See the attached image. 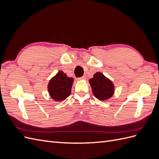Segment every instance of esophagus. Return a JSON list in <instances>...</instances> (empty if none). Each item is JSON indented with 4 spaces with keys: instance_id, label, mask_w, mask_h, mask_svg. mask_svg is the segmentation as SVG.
Instances as JSON below:
<instances>
[{
    "instance_id": "1",
    "label": "esophagus",
    "mask_w": 159,
    "mask_h": 159,
    "mask_svg": "<svg viewBox=\"0 0 159 159\" xmlns=\"http://www.w3.org/2000/svg\"><path fill=\"white\" fill-rule=\"evenodd\" d=\"M78 80H85V76L81 77V78H78Z\"/></svg>"
}]
</instances>
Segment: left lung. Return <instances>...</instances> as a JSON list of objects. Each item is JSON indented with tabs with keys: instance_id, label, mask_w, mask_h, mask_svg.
<instances>
[{
	"instance_id": "left-lung-1",
	"label": "left lung",
	"mask_w": 159,
	"mask_h": 159,
	"mask_svg": "<svg viewBox=\"0 0 159 159\" xmlns=\"http://www.w3.org/2000/svg\"><path fill=\"white\" fill-rule=\"evenodd\" d=\"M89 82L94 96L98 99L105 101L113 95L115 86L113 82L101 72H96Z\"/></svg>"
}]
</instances>
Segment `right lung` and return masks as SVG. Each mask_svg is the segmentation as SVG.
Wrapping results in <instances>:
<instances>
[{
	"instance_id": "1",
	"label": "right lung",
	"mask_w": 159,
	"mask_h": 159,
	"mask_svg": "<svg viewBox=\"0 0 159 159\" xmlns=\"http://www.w3.org/2000/svg\"><path fill=\"white\" fill-rule=\"evenodd\" d=\"M74 79L69 78L63 71H59L50 80L48 90L50 96L56 102L65 100L71 94Z\"/></svg>"
}]
</instances>
